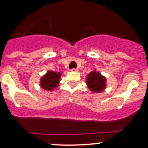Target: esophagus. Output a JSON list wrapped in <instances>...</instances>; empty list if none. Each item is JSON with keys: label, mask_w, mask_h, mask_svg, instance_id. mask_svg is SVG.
Returning a JSON list of instances; mask_svg holds the SVG:
<instances>
[{"label": "esophagus", "mask_w": 148, "mask_h": 148, "mask_svg": "<svg viewBox=\"0 0 148 148\" xmlns=\"http://www.w3.org/2000/svg\"><path fill=\"white\" fill-rule=\"evenodd\" d=\"M71 71H78V69L77 68H72L71 69Z\"/></svg>", "instance_id": "obj_1"}]
</instances>
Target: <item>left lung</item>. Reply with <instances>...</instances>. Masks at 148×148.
Listing matches in <instances>:
<instances>
[{"instance_id": "8db88e82", "label": "left lung", "mask_w": 148, "mask_h": 148, "mask_svg": "<svg viewBox=\"0 0 148 148\" xmlns=\"http://www.w3.org/2000/svg\"><path fill=\"white\" fill-rule=\"evenodd\" d=\"M105 78L102 77L98 71H94L90 72L87 76L86 84L92 92H100L105 88Z\"/></svg>"}]
</instances>
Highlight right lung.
Masks as SVG:
<instances>
[{
    "label": "right lung",
    "instance_id": "add662e5",
    "mask_svg": "<svg viewBox=\"0 0 148 148\" xmlns=\"http://www.w3.org/2000/svg\"><path fill=\"white\" fill-rule=\"evenodd\" d=\"M60 77L61 73H56L51 71H48L47 74L41 79V86L47 90H53L59 84Z\"/></svg>",
    "mask_w": 148,
    "mask_h": 148
}]
</instances>
